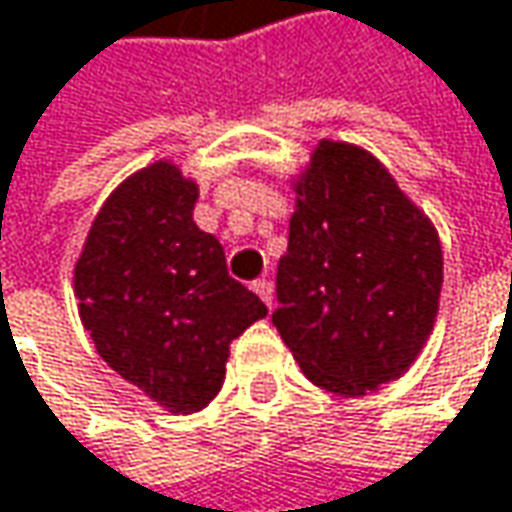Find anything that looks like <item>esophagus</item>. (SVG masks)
<instances>
[{"label": "esophagus", "mask_w": 512, "mask_h": 512, "mask_svg": "<svg viewBox=\"0 0 512 512\" xmlns=\"http://www.w3.org/2000/svg\"><path fill=\"white\" fill-rule=\"evenodd\" d=\"M250 288L262 297V303H265V306H274V285H271V279H256Z\"/></svg>", "instance_id": "1"}]
</instances>
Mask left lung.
<instances>
[{
  "label": "left lung",
  "instance_id": "obj_1",
  "mask_svg": "<svg viewBox=\"0 0 512 512\" xmlns=\"http://www.w3.org/2000/svg\"><path fill=\"white\" fill-rule=\"evenodd\" d=\"M297 195L274 326L317 387L361 396L420 355L443 285L440 238L352 145L320 142Z\"/></svg>",
  "mask_w": 512,
  "mask_h": 512
}]
</instances>
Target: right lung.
<instances>
[{"label": "right lung", "instance_id": "add662e5", "mask_svg": "<svg viewBox=\"0 0 512 512\" xmlns=\"http://www.w3.org/2000/svg\"><path fill=\"white\" fill-rule=\"evenodd\" d=\"M195 201L198 186L171 163L136 171L101 206L75 265L98 355L174 414L215 399L230 344L268 314L192 221Z\"/></svg>", "mask_w": 512, "mask_h": 512}]
</instances>
